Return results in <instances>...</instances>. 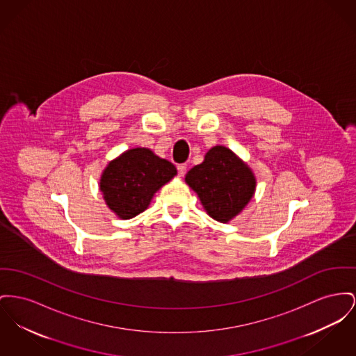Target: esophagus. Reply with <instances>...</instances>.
<instances>
[{"instance_id":"obj_1","label":"esophagus","mask_w":356,"mask_h":356,"mask_svg":"<svg viewBox=\"0 0 356 356\" xmlns=\"http://www.w3.org/2000/svg\"><path fill=\"white\" fill-rule=\"evenodd\" d=\"M177 172L180 176H184L186 172H187V164H179L177 165Z\"/></svg>"}]
</instances>
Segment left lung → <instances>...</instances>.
I'll use <instances>...</instances> for the list:
<instances>
[{
    "label": "left lung",
    "instance_id": "left-lung-1",
    "mask_svg": "<svg viewBox=\"0 0 356 356\" xmlns=\"http://www.w3.org/2000/svg\"><path fill=\"white\" fill-rule=\"evenodd\" d=\"M186 181L193 189L209 216L218 222H229L250 202L255 179L230 149L213 147L204 161L192 168Z\"/></svg>",
    "mask_w": 356,
    "mask_h": 356
}]
</instances>
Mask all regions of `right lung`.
<instances>
[{"mask_svg": "<svg viewBox=\"0 0 356 356\" xmlns=\"http://www.w3.org/2000/svg\"><path fill=\"white\" fill-rule=\"evenodd\" d=\"M176 168L152 150L136 147L111 161L102 175L101 191L108 209L130 219L147 209L152 196L175 175Z\"/></svg>", "mask_w": 356, "mask_h": 356, "instance_id": "add662e5", "label": "right lung"}]
</instances>
